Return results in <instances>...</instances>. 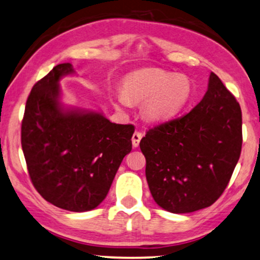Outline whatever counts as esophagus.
Returning <instances> with one entry per match:
<instances>
[{"mask_svg": "<svg viewBox=\"0 0 260 260\" xmlns=\"http://www.w3.org/2000/svg\"><path fill=\"white\" fill-rule=\"evenodd\" d=\"M141 139H142L141 132H134L133 137H132V144H133V147H138L139 144H140Z\"/></svg>", "mask_w": 260, "mask_h": 260, "instance_id": "obj_1", "label": "esophagus"}]
</instances>
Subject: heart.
<instances>
[{"label": "heart", "instance_id": "b5f03b06", "mask_svg": "<svg viewBox=\"0 0 260 260\" xmlns=\"http://www.w3.org/2000/svg\"><path fill=\"white\" fill-rule=\"evenodd\" d=\"M193 96L192 82L187 76L164 69H142L128 75L123 92L115 94L116 102L128 107L131 101H144L142 113L153 122L167 121L178 115Z\"/></svg>", "mask_w": 260, "mask_h": 260}]
</instances>
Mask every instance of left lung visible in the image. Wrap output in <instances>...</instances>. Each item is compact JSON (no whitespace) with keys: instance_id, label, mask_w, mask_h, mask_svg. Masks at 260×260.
Wrapping results in <instances>:
<instances>
[{"instance_id":"left-lung-1","label":"left lung","mask_w":260,"mask_h":260,"mask_svg":"<svg viewBox=\"0 0 260 260\" xmlns=\"http://www.w3.org/2000/svg\"><path fill=\"white\" fill-rule=\"evenodd\" d=\"M241 144L240 106L211 73L207 92L194 108L141 139L153 199L172 213L211 206L229 185Z\"/></svg>"}]
</instances>
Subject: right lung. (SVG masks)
<instances>
[{
    "label": "right lung",
    "instance_id": "right-lung-1",
    "mask_svg": "<svg viewBox=\"0 0 260 260\" xmlns=\"http://www.w3.org/2000/svg\"><path fill=\"white\" fill-rule=\"evenodd\" d=\"M71 63L54 67L32 86L21 126L29 177L41 197L62 210H93L106 198L116 171L132 149L133 125H119L101 113L66 111L62 76Z\"/></svg>",
    "mask_w": 260,
    "mask_h": 260
}]
</instances>
